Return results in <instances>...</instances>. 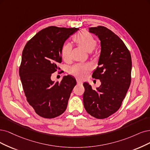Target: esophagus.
I'll return each mask as SVG.
<instances>
[{"instance_id":"34e87169","label":"esophagus","mask_w":150,"mask_h":150,"mask_svg":"<svg viewBox=\"0 0 150 150\" xmlns=\"http://www.w3.org/2000/svg\"><path fill=\"white\" fill-rule=\"evenodd\" d=\"M76 83L78 84V85H82V81H81L80 80H77Z\"/></svg>"}]
</instances>
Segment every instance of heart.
Masks as SVG:
<instances>
[{"instance_id": "obj_1", "label": "heart", "mask_w": 150, "mask_h": 150, "mask_svg": "<svg viewBox=\"0 0 150 150\" xmlns=\"http://www.w3.org/2000/svg\"><path fill=\"white\" fill-rule=\"evenodd\" d=\"M74 41L82 47L88 52H91L97 46V41L93 35L86 31H82L77 34L73 38ZM72 46L70 43H67L63 46L61 54L63 59L67 62L71 59ZM92 69L90 64H77L71 69V74L79 78H83L87 74L88 71Z\"/></svg>"}]
</instances>
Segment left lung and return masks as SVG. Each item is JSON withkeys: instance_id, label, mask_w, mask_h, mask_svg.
Returning <instances> with one entry per match:
<instances>
[{"instance_id": "obj_1", "label": "left lung", "mask_w": 150, "mask_h": 150, "mask_svg": "<svg viewBox=\"0 0 150 150\" xmlns=\"http://www.w3.org/2000/svg\"><path fill=\"white\" fill-rule=\"evenodd\" d=\"M89 32L101 41L98 67L92 77L101 81L96 90L83 83V104L86 112L97 119H105L120 108L131 83V55L122 40L107 28L98 26Z\"/></svg>"}]
</instances>
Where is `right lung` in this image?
I'll use <instances>...</instances> for the list:
<instances>
[{"instance_id":"right-lung-1","label":"right lung","mask_w":150,"mask_h":150,"mask_svg":"<svg viewBox=\"0 0 150 150\" xmlns=\"http://www.w3.org/2000/svg\"><path fill=\"white\" fill-rule=\"evenodd\" d=\"M79 30L57 26L46 28L28 41L22 52L19 75L27 101L37 114L52 119L64 112L75 79L64 76L60 82L51 80L60 68L65 41Z\"/></svg>"}]
</instances>
